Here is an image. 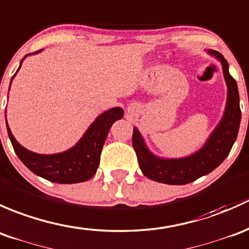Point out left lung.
I'll return each instance as SVG.
<instances>
[{
	"label": "left lung",
	"instance_id": "left-lung-1",
	"mask_svg": "<svg viewBox=\"0 0 249 249\" xmlns=\"http://www.w3.org/2000/svg\"><path fill=\"white\" fill-rule=\"evenodd\" d=\"M220 61L228 85V102L224 116L204 147L193 156L181 160H160L146 148L137 128L133 129L132 143L140 169L146 178L166 184H186L210 174L227 158L239 133L241 122L237 84L229 74V65L218 51H210Z\"/></svg>",
	"mask_w": 249,
	"mask_h": 249
}]
</instances>
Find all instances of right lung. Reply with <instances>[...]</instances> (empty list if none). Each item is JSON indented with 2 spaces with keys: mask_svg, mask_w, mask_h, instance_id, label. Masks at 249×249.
Instances as JSON below:
<instances>
[{
  "mask_svg": "<svg viewBox=\"0 0 249 249\" xmlns=\"http://www.w3.org/2000/svg\"><path fill=\"white\" fill-rule=\"evenodd\" d=\"M124 117L121 107H112L99 115L74 147L57 155H38L22 147L7 125L13 148L32 173L56 183H78L96 174L102 148L112 124Z\"/></svg>",
  "mask_w": 249,
  "mask_h": 249,
  "instance_id": "right-lung-1",
  "label": "right lung"
}]
</instances>
